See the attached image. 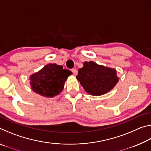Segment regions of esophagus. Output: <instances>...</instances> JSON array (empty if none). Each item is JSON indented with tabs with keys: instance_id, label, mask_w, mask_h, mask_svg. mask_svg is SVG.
<instances>
[{
	"instance_id": "1",
	"label": "esophagus",
	"mask_w": 151,
	"mask_h": 151,
	"mask_svg": "<svg viewBox=\"0 0 151 151\" xmlns=\"http://www.w3.org/2000/svg\"><path fill=\"white\" fill-rule=\"evenodd\" d=\"M71 71H72V73L75 75H77V70H76V69H75V68H73V69H71Z\"/></svg>"
}]
</instances>
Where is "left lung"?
<instances>
[{"instance_id":"left-lung-1","label":"left lung","mask_w":151,"mask_h":151,"mask_svg":"<svg viewBox=\"0 0 151 151\" xmlns=\"http://www.w3.org/2000/svg\"><path fill=\"white\" fill-rule=\"evenodd\" d=\"M76 78L86 93L93 96L107 93L119 80L114 68L98 65L93 61L84 63Z\"/></svg>"}]
</instances>
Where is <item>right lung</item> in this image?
I'll return each mask as SVG.
<instances>
[{"mask_svg": "<svg viewBox=\"0 0 151 151\" xmlns=\"http://www.w3.org/2000/svg\"><path fill=\"white\" fill-rule=\"evenodd\" d=\"M70 75L72 72L63 69V66L48 64L30 76V85L36 93L45 97H53L63 90L65 81Z\"/></svg>", "mask_w": 151, "mask_h": 151, "instance_id": "1", "label": "right lung"}]
</instances>
